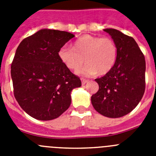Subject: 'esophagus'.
Returning a JSON list of instances; mask_svg holds the SVG:
<instances>
[{
  "label": "esophagus",
  "instance_id": "esophagus-1",
  "mask_svg": "<svg viewBox=\"0 0 156 156\" xmlns=\"http://www.w3.org/2000/svg\"><path fill=\"white\" fill-rule=\"evenodd\" d=\"M81 81H82V84H85V83H87L88 82V80H86V79H81Z\"/></svg>",
  "mask_w": 156,
  "mask_h": 156
}]
</instances>
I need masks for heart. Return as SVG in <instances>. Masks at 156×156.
I'll return each mask as SVG.
<instances>
[{"label":"heart","mask_w":156,"mask_h":156,"mask_svg":"<svg viewBox=\"0 0 156 156\" xmlns=\"http://www.w3.org/2000/svg\"><path fill=\"white\" fill-rule=\"evenodd\" d=\"M118 50L111 38L92 35H83L76 40L72 48L62 46L58 51V57L69 69H76L85 62L83 67L76 73L90 76L98 73L105 75L113 69L116 62Z\"/></svg>","instance_id":"1"}]
</instances>
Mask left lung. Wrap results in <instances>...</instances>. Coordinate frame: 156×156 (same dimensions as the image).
I'll return each instance as SVG.
<instances>
[{"label": "left lung", "mask_w": 156, "mask_h": 156, "mask_svg": "<svg viewBox=\"0 0 156 156\" xmlns=\"http://www.w3.org/2000/svg\"><path fill=\"white\" fill-rule=\"evenodd\" d=\"M118 50L113 69L95 79L98 92L91 96L94 109L102 115L119 118L138 105L145 90V59L133 37L115 29H105Z\"/></svg>", "instance_id": "obj_1"}]
</instances>
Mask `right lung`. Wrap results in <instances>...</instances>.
I'll list each match as a JSON object with an SVG mask.
<instances>
[{
	"mask_svg": "<svg viewBox=\"0 0 156 156\" xmlns=\"http://www.w3.org/2000/svg\"><path fill=\"white\" fill-rule=\"evenodd\" d=\"M75 36L43 29L25 38L16 49L11 76L14 95L28 115L39 120L56 119L71 104V91L81 86L58 57V51Z\"/></svg>",
	"mask_w": 156,
	"mask_h": 156,
	"instance_id": "1",
	"label": "right lung"
}]
</instances>
